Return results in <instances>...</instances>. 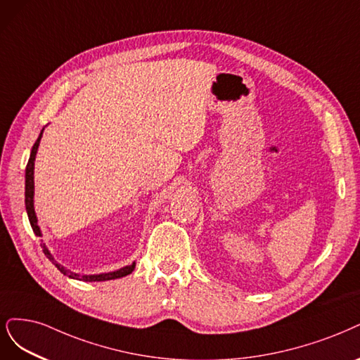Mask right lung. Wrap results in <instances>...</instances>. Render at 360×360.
<instances>
[{
  "mask_svg": "<svg viewBox=\"0 0 360 360\" xmlns=\"http://www.w3.org/2000/svg\"><path fill=\"white\" fill-rule=\"evenodd\" d=\"M41 135H43V129L39 135V139H37V141L34 143L32 146V150H31V155H30V160H28V165H27V169H25V207H27V213H28V219H30V223H31V228L34 231V233L37 235V237H41V231H40V226L39 223H37V216H35V212H34V160H35V155H37V150H39V144H40V140H41ZM43 247V253L52 260V264H55V266L62 272L64 276H68L70 278H74V280H82V281H105V280H115V278H120V277H125L128 274H131V272L134 271L135 268V262L132 265H128V266H123L117 271H113V272H105V274H94V276H80V274H76V272H72L70 269H67L65 266H62L60 264H58L56 260L52 257L51 252L47 250L46 244H41Z\"/></svg>",
  "mask_w": 360,
  "mask_h": 360,
  "instance_id": "add662e5",
  "label": "right lung"
}]
</instances>
